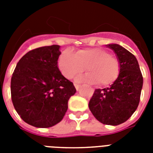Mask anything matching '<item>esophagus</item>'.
Here are the masks:
<instances>
[{
    "mask_svg": "<svg viewBox=\"0 0 153 153\" xmlns=\"http://www.w3.org/2000/svg\"><path fill=\"white\" fill-rule=\"evenodd\" d=\"M74 87H75V89H76L77 91H79V89L80 88V85L79 84H77V83H74Z\"/></svg>",
    "mask_w": 153,
    "mask_h": 153,
    "instance_id": "1",
    "label": "esophagus"
}]
</instances>
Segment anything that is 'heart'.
Instances as JSON below:
<instances>
[{
	"label": "heart",
	"mask_w": 153,
	"mask_h": 153,
	"mask_svg": "<svg viewBox=\"0 0 153 153\" xmlns=\"http://www.w3.org/2000/svg\"><path fill=\"white\" fill-rule=\"evenodd\" d=\"M58 66L62 75L73 79L86 70L88 73L79 80L108 86L116 81L120 73V63L117 59L102 48L81 49L76 54L66 50L59 55Z\"/></svg>",
	"instance_id": "1"
}]
</instances>
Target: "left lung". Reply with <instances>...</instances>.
I'll list each match as a JSON object with an SVG mask.
<instances>
[{
	"instance_id": "obj_1",
	"label": "left lung",
	"mask_w": 153,
	"mask_h": 153,
	"mask_svg": "<svg viewBox=\"0 0 153 153\" xmlns=\"http://www.w3.org/2000/svg\"><path fill=\"white\" fill-rule=\"evenodd\" d=\"M115 52L120 73L109 87L96 89L89 108L104 125L118 126L130 117L137 108L143 86V77L136 57L118 44L106 45Z\"/></svg>"
}]
</instances>
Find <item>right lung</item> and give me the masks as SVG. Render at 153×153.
Instances as JSON below:
<instances>
[{"instance_id": "add662e5", "label": "right lung", "mask_w": 153, "mask_h": 153, "mask_svg": "<svg viewBox=\"0 0 153 153\" xmlns=\"http://www.w3.org/2000/svg\"><path fill=\"white\" fill-rule=\"evenodd\" d=\"M60 46L33 49L17 62L11 79V97L23 121L49 128L62 121L68 100L76 92L58 67Z\"/></svg>"}]
</instances>
